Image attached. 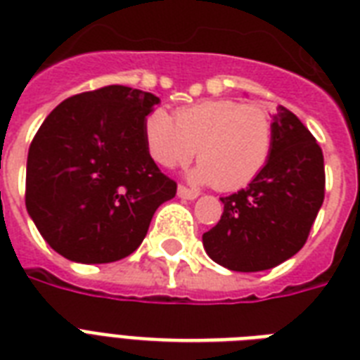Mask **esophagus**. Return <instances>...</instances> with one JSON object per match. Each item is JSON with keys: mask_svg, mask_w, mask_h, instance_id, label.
Instances as JSON below:
<instances>
[{"mask_svg": "<svg viewBox=\"0 0 360 360\" xmlns=\"http://www.w3.org/2000/svg\"><path fill=\"white\" fill-rule=\"evenodd\" d=\"M176 193H178V197H180V199H188V200H193V199H197V197H199V193H197V191L186 188V186H178Z\"/></svg>", "mask_w": 360, "mask_h": 360, "instance_id": "1", "label": "esophagus"}]
</instances>
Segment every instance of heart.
Returning a JSON list of instances; mask_svg holds the SVG:
<instances>
[{"instance_id":"heart-1","label":"heart","mask_w":360,"mask_h":360,"mask_svg":"<svg viewBox=\"0 0 360 360\" xmlns=\"http://www.w3.org/2000/svg\"><path fill=\"white\" fill-rule=\"evenodd\" d=\"M144 142L150 158L174 169L193 160L191 178L214 184L219 191H235L255 180L274 148L269 110L257 103L206 99L178 108L174 118L155 108L144 120Z\"/></svg>"}]
</instances>
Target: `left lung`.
Segmentation results:
<instances>
[{
	"instance_id": "left-lung-1",
	"label": "left lung",
	"mask_w": 360,
	"mask_h": 360,
	"mask_svg": "<svg viewBox=\"0 0 360 360\" xmlns=\"http://www.w3.org/2000/svg\"><path fill=\"white\" fill-rule=\"evenodd\" d=\"M272 127L266 167L246 189L221 197L224 214L202 235L212 261L235 272H259L293 257L325 199L323 152L314 135L281 105Z\"/></svg>"
}]
</instances>
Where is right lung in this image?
Masks as SVG:
<instances>
[{
	"label": "right lung",
	"instance_id": "right-lung-1",
	"mask_svg": "<svg viewBox=\"0 0 360 360\" xmlns=\"http://www.w3.org/2000/svg\"><path fill=\"white\" fill-rule=\"evenodd\" d=\"M158 103L114 84L69 97L46 116L27 152L26 208L54 252L88 264L127 257L176 195L144 142Z\"/></svg>",
	"mask_w": 360,
	"mask_h": 360
}]
</instances>
